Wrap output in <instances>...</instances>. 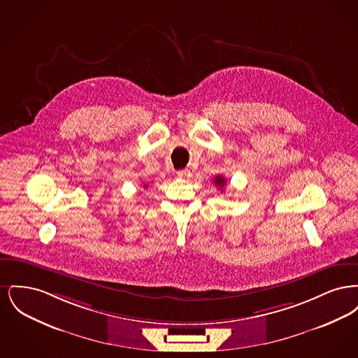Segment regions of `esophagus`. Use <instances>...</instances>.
Instances as JSON below:
<instances>
[{
	"label": "esophagus",
	"instance_id": "obj_1",
	"mask_svg": "<svg viewBox=\"0 0 358 358\" xmlns=\"http://www.w3.org/2000/svg\"><path fill=\"white\" fill-rule=\"evenodd\" d=\"M177 176L180 177V178H184V180H187V178H190L192 177V173L189 169H184V171H177Z\"/></svg>",
	"mask_w": 358,
	"mask_h": 358
}]
</instances>
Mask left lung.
<instances>
[{
  "instance_id": "left-lung-1",
  "label": "left lung",
  "mask_w": 358,
  "mask_h": 358,
  "mask_svg": "<svg viewBox=\"0 0 358 358\" xmlns=\"http://www.w3.org/2000/svg\"><path fill=\"white\" fill-rule=\"evenodd\" d=\"M213 182H215V185H216V187H219L220 189H222L224 185L227 184V182H225V178L222 177V176H216V177H215V180H213Z\"/></svg>"
}]
</instances>
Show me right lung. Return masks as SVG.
<instances>
[{
  "label": "right lung",
  "instance_id": "1",
  "mask_svg": "<svg viewBox=\"0 0 358 358\" xmlns=\"http://www.w3.org/2000/svg\"><path fill=\"white\" fill-rule=\"evenodd\" d=\"M145 187H146V185H145Z\"/></svg>",
  "mask_w": 358,
  "mask_h": 358
}]
</instances>
